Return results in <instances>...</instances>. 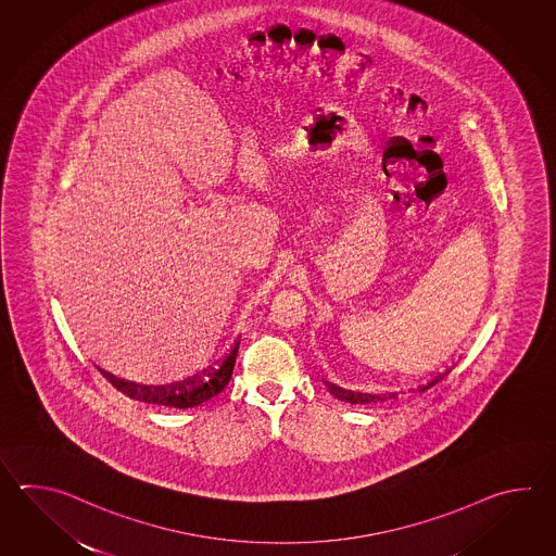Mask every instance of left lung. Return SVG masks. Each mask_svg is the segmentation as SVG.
<instances>
[{"label":"left lung","mask_w":556,"mask_h":556,"mask_svg":"<svg viewBox=\"0 0 556 556\" xmlns=\"http://www.w3.org/2000/svg\"><path fill=\"white\" fill-rule=\"evenodd\" d=\"M445 374H450V369H445L443 374H439L438 378L431 379V381H427L426 386H419V391L429 390V388H431L433 383H438L439 379L443 378ZM326 386H328V390H330L331 395H333V397H338V400H342V402L343 400L350 403L364 402L362 397H357V395L352 393V391L342 390V388H338L336 383H328V381H326Z\"/></svg>","instance_id":"1"}]
</instances>
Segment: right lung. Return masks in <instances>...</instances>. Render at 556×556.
I'll return each instance as SVG.
<instances>
[{"label": "right lung", "instance_id": "right-lung-1", "mask_svg": "<svg viewBox=\"0 0 556 556\" xmlns=\"http://www.w3.org/2000/svg\"><path fill=\"white\" fill-rule=\"evenodd\" d=\"M238 343L230 350V354L225 355L220 366L216 369L206 371L208 379L192 378L173 383L168 388H135V383H127L123 379H117L111 374H105L111 379V383L129 395L132 400H139L142 403H153V405H165V407H175V409H187V407H197L201 403L208 402L214 395H218L225 390L228 381L232 378L235 369V359H237ZM103 371V369H101Z\"/></svg>", "mask_w": 556, "mask_h": 556}]
</instances>
